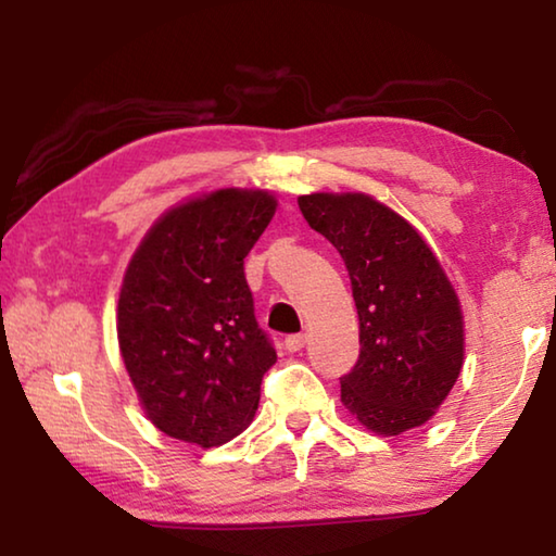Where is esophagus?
I'll list each match as a JSON object with an SVG mask.
<instances>
[{"label":"esophagus","instance_id":"34e87169","mask_svg":"<svg viewBox=\"0 0 556 556\" xmlns=\"http://www.w3.org/2000/svg\"><path fill=\"white\" fill-rule=\"evenodd\" d=\"M285 345H287L289 353H296V351H301V348L306 345V336H304V333L287 336V338H285Z\"/></svg>","mask_w":556,"mask_h":556}]
</instances>
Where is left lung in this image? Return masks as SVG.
Instances as JSON below:
<instances>
[{
    "label": "left lung",
    "instance_id": "8db88e82",
    "mask_svg": "<svg viewBox=\"0 0 556 556\" xmlns=\"http://www.w3.org/2000/svg\"><path fill=\"white\" fill-rule=\"evenodd\" d=\"M299 208L343 257L361 318V355L341 378L343 404L378 434L421 427L464 365V316L439 260L370 195H299Z\"/></svg>",
    "mask_w": 556,
    "mask_h": 556
}]
</instances>
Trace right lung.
<instances>
[{
  "instance_id": "right-lung-1",
  "label": "right lung",
  "mask_w": 556,
  "mask_h": 556,
  "mask_svg": "<svg viewBox=\"0 0 556 556\" xmlns=\"http://www.w3.org/2000/svg\"><path fill=\"white\" fill-rule=\"evenodd\" d=\"M265 191L223 188L168 211L131 257L117 338L147 417L220 446L250 425L277 351L255 318L244 257L275 215Z\"/></svg>"
}]
</instances>
